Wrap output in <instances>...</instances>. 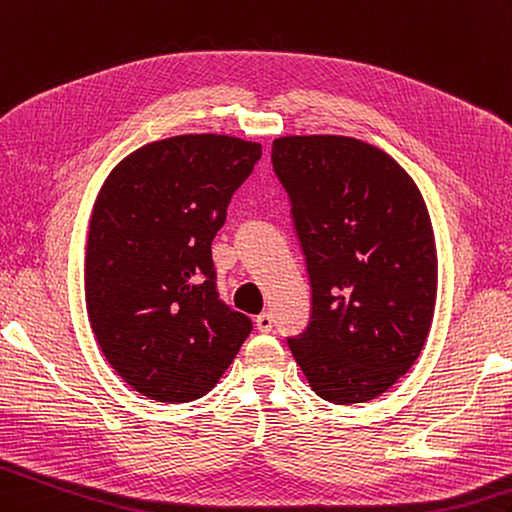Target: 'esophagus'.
<instances>
[{
	"instance_id": "obj_1",
	"label": "esophagus",
	"mask_w": 512,
	"mask_h": 512,
	"mask_svg": "<svg viewBox=\"0 0 512 512\" xmlns=\"http://www.w3.org/2000/svg\"><path fill=\"white\" fill-rule=\"evenodd\" d=\"M255 325H257V329L261 331V334H268V331H272V325H275V320H272L270 312H264V314L257 316Z\"/></svg>"
}]
</instances>
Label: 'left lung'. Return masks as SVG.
I'll use <instances>...</instances> for the list:
<instances>
[{
  "label": "left lung",
  "mask_w": 512,
  "mask_h": 512,
  "mask_svg": "<svg viewBox=\"0 0 512 512\" xmlns=\"http://www.w3.org/2000/svg\"><path fill=\"white\" fill-rule=\"evenodd\" d=\"M272 168L292 200L312 320L290 351L338 406L386 392L432 329L438 255L421 189L390 157L344 135H285Z\"/></svg>",
  "instance_id": "obj_1"
}]
</instances>
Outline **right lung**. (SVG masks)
Listing matches in <instances>:
<instances>
[{"label": "right lung", "instance_id": "obj_1", "mask_svg": "<svg viewBox=\"0 0 512 512\" xmlns=\"http://www.w3.org/2000/svg\"><path fill=\"white\" fill-rule=\"evenodd\" d=\"M259 157L257 141L176 135L104 178L87 231V314L106 362L139 395L200 399L251 334V318L218 299L211 242Z\"/></svg>", "mask_w": 512, "mask_h": 512}]
</instances>
